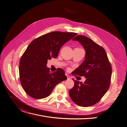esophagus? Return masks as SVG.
<instances>
[{"label": "esophagus", "mask_w": 127, "mask_h": 127, "mask_svg": "<svg viewBox=\"0 0 127 127\" xmlns=\"http://www.w3.org/2000/svg\"><path fill=\"white\" fill-rule=\"evenodd\" d=\"M65 75H66V76H67V79H70V77L68 75V74H67V73H66L65 74Z\"/></svg>", "instance_id": "1"}]
</instances>
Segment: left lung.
<instances>
[{"label":"left lung","mask_w":127,"mask_h":127,"mask_svg":"<svg viewBox=\"0 0 127 127\" xmlns=\"http://www.w3.org/2000/svg\"><path fill=\"white\" fill-rule=\"evenodd\" d=\"M73 40L78 41L86 50L85 60L73 73L84 76V83L74 81V86L69 91L72 101L77 105L89 107L100 101L109 89L112 68L105 50L86 36L78 35Z\"/></svg>","instance_id":"8db88e82"}]
</instances>
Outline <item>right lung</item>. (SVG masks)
<instances>
[{"label": "right lung", "instance_id": "obj_1", "mask_svg": "<svg viewBox=\"0 0 127 127\" xmlns=\"http://www.w3.org/2000/svg\"><path fill=\"white\" fill-rule=\"evenodd\" d=\"M77 35L72 32H53L33 40L21 57L20 79L23 89L30 96L41 99L50 95L54 88L67 77L62 68L50 73L47 61L57 58L60 48Z\"/></svg>", "mask_w": 127, "mask_h": 127}]
</instances>
